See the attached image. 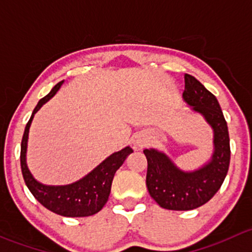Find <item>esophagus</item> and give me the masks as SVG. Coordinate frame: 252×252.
<instances>
[{
	"instance_id": "34e87169",
	"label": "esophagus",
	"mask_w": 252,
	"mask_h": 252,
	"mask_svg": "<svg viewBox=\"0 0 252 252\" xmlns=\"http://www.w3.org/2000/svg\"><path fill=\"white\" fill-rule=\"evenodd\" d=\"M145 143H147V141L143 138V137H138V138L134 139V148H143Z\"/></svg>"
}]
</instances>
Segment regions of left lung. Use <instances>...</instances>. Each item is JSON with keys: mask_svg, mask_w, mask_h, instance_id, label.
Masks as SVG:
<instances>
[{"mask_svg": "<svg viewBox=\"0 0 252 252\" xmlns=\"http://www.w3.org/2000/svg\"><path fill=\"white\" fill-rule=\"evenodd\" d=\"M183 99L204 116L214 129V154L207 164L195 171H183L157 149H144L147 183L150 196L161 207L188 211L206 204L221 188L230 161L229 133L217 98L191 75H184Z\"/></svg>", "mask_w": 252, "mask_h": 252, "instance_id": "obj_1", "label": "left lung"}]
</instances>
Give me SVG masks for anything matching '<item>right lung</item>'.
I'll use <instances>...</instances> for the list:
<instances>
[{
  "mask_svg": "<svg viewBox=\"0 0 252 252\" xmlns=\"http://www.w3.org/2000/svg\"><path fill=\"white\" fill-rule=\"evenodd\" d=\"M64 81L58 82L46 97L40 99L36 108L33 109L32 115L25 126L24 134L22 139V149H20V166L24 177L25 184L29 188L36 200L48 209L49 211L65 217H86L97 214L107 204L109 194H110L111 183L114 175L124 164L126 158L133 150L129 147L124 148L120 152H116L108 157L103 162H100L94 170L91 171L84 178L77 182L66 186H46L33 178L27 165V148L29 138V128L33 115L40 110L45 103H47L61 88Z\"/></svg>",
  "mask_w": 252,
  "mask_h": 252,
  "instance_id": "right-lung-1",
  "label": "right lung"
}]
</instances>
